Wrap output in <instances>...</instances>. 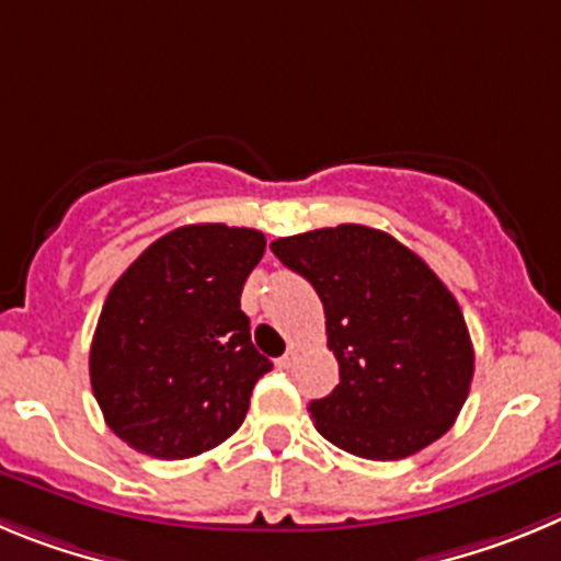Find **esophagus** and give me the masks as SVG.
<instances>
[{
    "instance_id": "34e87169",
    "label": "esophagus",
    "mask_w": 561,
    "mask_h": 561,
    "mask_svg": "<svg viewBox=\"0 0 561 561\" xmlns=\"http://www.w3.org/2000/svg\"><path fill=\"white\" fill-rule=\"evenodd\" d=\"M296 357H299V352H296V350H287L285 355H282L279 360H276V366H279V368H290L293 363H296Z\"/></svg>"
}]
</instances>
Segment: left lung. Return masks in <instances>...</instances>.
Here are the masks:
<instances>
[{
  "mask_svg": "<svg viewBox=\"0 0 561 561\" xmlns=\"http://www.w3.org/2000/svg\"><path fill=\"white\" fill-rule=\"evenodd\" d=\"M271 251L324 305L341 382L307 408L316 431L371 461H400L450 431L476 352L456 296L427 262L357 224L279 237Z\"/></svg>",
  "mask_w": 561,
  "mask_h": 561,
  "instance_id": "left-lung-1",
  "label": "left lung"
}]
</instances>
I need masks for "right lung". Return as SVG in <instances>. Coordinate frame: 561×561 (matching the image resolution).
I'll use <instances>...</instances> for the list:
<instances>
[{
    "instance_id": "obj_1",
    "label": "right lung",
    "mask_w": 561,
    "mask_h": 561,
    "mask_svg": "<svg viewBox=\"0 0 561 561\" xmlns=\"http://www.w3.org/2000/svg\"><path fill=\"white\" fill-rule=\"evenodd\" d=\"M265 234L224 224L159 237L114 282L89 352L105 425L153 458H193L243 425L271 360L251 343L240 293Z\"/></svg>"
}]
</instances>
